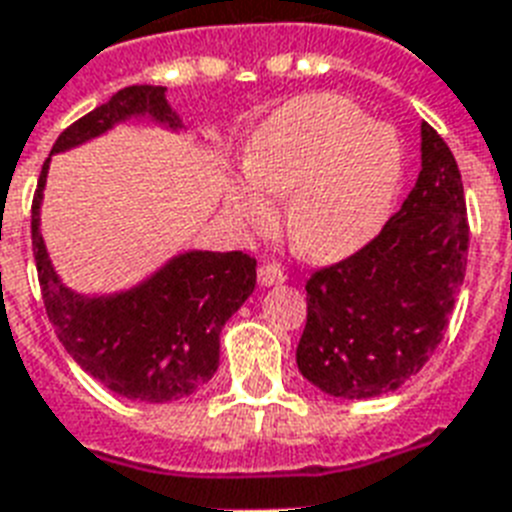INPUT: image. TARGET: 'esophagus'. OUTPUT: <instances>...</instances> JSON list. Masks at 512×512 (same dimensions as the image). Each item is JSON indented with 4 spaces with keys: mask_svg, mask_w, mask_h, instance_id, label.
<instances>
[{
    "mask_svg": "<svg viewBox=\"0 0 512 512\" xmlns=\"http://www.w3.org/2000/svg\"><path fill=\"white\" fill-rule=\"evenodd\" d=\"M257 281H260V286H278V284H284L286 276H284V270L278 268V265L265 263L257 268Z\"/></svg>",
    "mask_w": 512,
    "mask_h": 512,
    "instance_id": "34e87169",
    "label": "esophagus"
}]
</instances>
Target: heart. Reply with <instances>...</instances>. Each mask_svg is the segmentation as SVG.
I'll return each instance as SVG.
<instances>
[{"mask_svg":"<svg viewBox=\"0 0 512 512\" xmlns=\"http://www.w3.org/2000/svg\"><path fill=\"white\" fill-rule=\"evenodd\" d=\"M402 162V141L389 123L365 120L334 94L292 99L257 128L247 168L228 178V213L244 231L268 234L278 220L273 194H289L286 234L294 249L334 263L384 226Z\"/></svg>","mask_w":512,"mask_h":512,"instance_id":"heart-1","label":"heart"}]
</instances>
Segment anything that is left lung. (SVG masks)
<instances>
[{
  "label": "left lung",
  "mask_w": 512,
  "mask_h": 512,
  "mask_svg": "<svg viewBox=\"0 0 512 512\" xmlns=\"http://www.w3.org/2000/svg\"><path fill=\"white\" fill-rule=\"evenodd\" d=\"M468 260L463 181L450 147L421 126V173L360 252L307 278L299 373L342 400L394 392L444 339Z\"/></svg>",
  "instance_id": "1"
}]
</instances>
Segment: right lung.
<instances>
[{
	"mask_svg": "<svg viewBox=\"0 0 512 512\" xmlns=\"http://www.w3.org/2000/svg\"><path fill=\"white\" fill-rule=\"evenodd\" d=\"M165 86H126L54 141L52 155L76 149L128 120L184 131ZM52 155L31 207V239L41 294L62 347L110 392L139 402L194 394L215 376L220 331L255 292L257 263L244 252L189 249L131 289L81 294L62 284L41 236V199Z\"/></svg>",
	"mask_w": 512,
	"mask_h": 512,
	"instance_id": "1",
	"label": "right lung"
}]
</instances>
